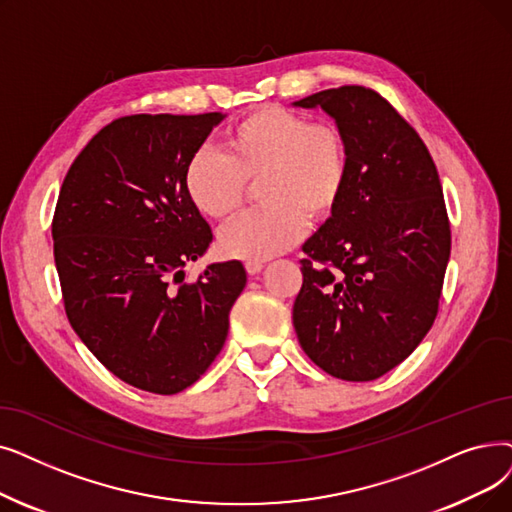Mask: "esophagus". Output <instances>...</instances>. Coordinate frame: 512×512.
I'll return each instance as SVG.
<instances>
[{"label":"esophagus","mask_w":512,"mask_h":512,"mask_svg":"<svg viewBox=\"0 0 512 512\" xmlns=\"http://www.w3.org/2000/svg\"><path fill=\"white\" fill-rule=\"evenodd\" d=\"M244 270H247L249 276H257L263 270V263L261 261H247V263H244Z\"/></svg>","instance_id":"1"}]
</instances>
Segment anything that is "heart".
Instances as JSON below:
<instances>
[{
	"label": "heart",
	"mask_w": 512,
	"mask_h": 512,
	"mask_svg": "<svg viewBox=\"0 0 512 512\" xmlns=\"http://www.w3.org/2000/svg\"><path fill=\"white\" fill-rule=\"evenodd\" d=\"M226 152L196 150L184 171L192 205L211 219H228L247 196V182H261L263 207L234 219L219 232L228 257L263 261L288 251L305 232L307 217L335 213L349 177L343 133L330 123L280 106H263L226 131Z\"/></svg>",
	"instance_id": "heart-1"
}]
</instances>
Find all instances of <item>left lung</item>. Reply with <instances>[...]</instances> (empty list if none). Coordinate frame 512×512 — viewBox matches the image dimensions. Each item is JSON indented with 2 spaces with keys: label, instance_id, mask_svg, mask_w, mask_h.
<instances>
[{
  "label": "left lung",
  "instance_id": "8db88e82",
  "mask_svg": "<svg viewBox=\"0 0 512 512\" xmlns=\"http://www.w3.org/2000/svg\"><path fill=\"white\" fill-rule=\"evenodd\" d=\"M297 106L337 121L347 188L303 244L293 324L307 358L343 381H374L431 330L452 232L437 167L416 129L370 87L341 85Z\"/></svg>",
  "mask_w": 512,
  "mask_h": 512
}]
</instances>
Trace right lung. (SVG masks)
Listing matches in <instances>:
<instances>
[{"label": "right lung", "mask_w": 512, "mask_h": 512, "mask_svg": "<svg viewBox=\"0 0 512 512\" xmlns=\"http://www.w3.org/2000/svg\"><path fill=\"white\" fill-rule=\"evenodd\" d=\"M221 119H115L79 152L58 194L52 238L66 318L104 368L142 391L173 395L201 379L247 284L240 261L184 274L213 240L184 171Z\"/></svg>", "instance_id": "1"}]
</instances>
